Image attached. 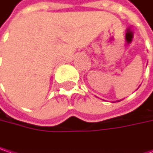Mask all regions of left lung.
Listing matches in <instances>:
<instances>
[{"label": "left lung", "mask_w": 153, "mask_h": 153, "mask_svg": "<svg viewBox=\"0 0 153 153\" xmlns=\"http://www.w3.org/2000/svg\"><path fill=\"white\" fill-rule=\"evenodd\" d=\"M118 102H119V101H118Z\"/></svg>", "instance_id": "left-lung-1"}]
</instances>
